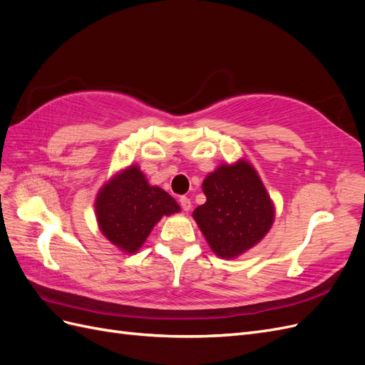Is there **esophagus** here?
I'll return each instance as SVG.
<instances>
[{"mask_svg": "<svg viewBox=\"0 0 365 365\" xmlns=\"http://www.w3.org/2000/svg\"><path fill=\"white\" fill-rule=\"evenodd\" d=\"M180 204H181V208L184 210V212H190L192 202H190L189 197H187V196H181V197H180Z\"/></svg>", "mask_w": 365, "mask_h": 365, "instance_id": "obj_1", "label": "esophagus"}]
</instances>
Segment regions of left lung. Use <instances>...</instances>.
<instances>
[{"instance_id": "1", "label": "left lung", "mask_w": 365, "mask_h": 365, "mask_svg": "<svg viewBox=\"0 0 365 365\" xmlns=\"http://www.w3.org/2000/svg\"><path fill=\"white\" fill-rule=\"evenodd\" d=\"M202 192L207 201L192 216L217 257L236 259L268 235L275 207L247 160L217 165L205 176Z\"/></svg>"}]
</instances>
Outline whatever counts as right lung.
Masks as SVG:
<instances>
[{
    "label": "right lung",
    "mask_w": 365,
    "mask_h": 365,
    "mask_svg": "<svg viewBox=\"0 0 365 365\" xmlns=\"http://www.w3.org/2000/svg\"><path fill=\"white\" fill-rule=\"evenodd\" d=\"M94 212L101 233L120 251L134 254L163 216L181 208L161 187L149 184L138 164H130L101 187Z\"/></svg>",
    "instance_id": "1"
}]
</instances>
